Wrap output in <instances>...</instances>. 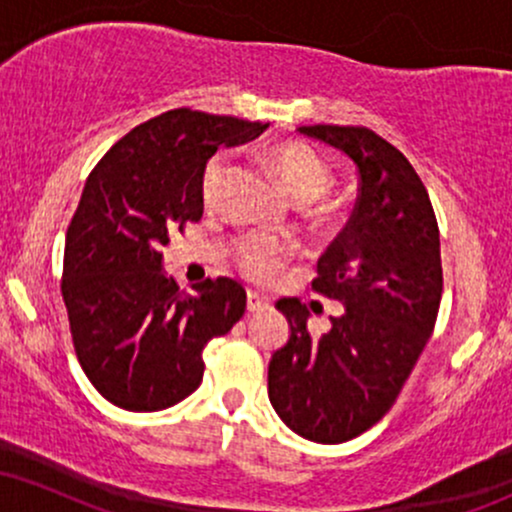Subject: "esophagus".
<instances>
[{
    "mask_svg": "<svg viewBox=\"0 0 512 512\" xmlns=\"http://www.w3.org/2000/svg\"><path fill=\"white\" fill-rule=\"evenodd\" d=\"M267 308H269L267 298L255 291H248V313H260V310H267Z\"/></svg>",
    "mask_w": 512,
    "mask_h": 512,
    "instance_id": "34e87169",
    "label": "esophagus"
}]
</instances>
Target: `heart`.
I'll list each match as a JSON object with an SVG mask.
<instances>
[{
    "label": "heart",
    "instance_id": "b5f03b06",
    "mask_svg": "<svg viewBox=\"0 0 512 512\" xmlns=\"http://www.w3.org/2000/svg\"><path fill=\"white\" fill-rule=\"evenodd\" d=\"M272 161L279 170L286 192L296 204H315L330 195L334 187L332 168L322 161L317 151L305 144H281L272 151ZM233 173V156L216 154L209 158L202 173V197L204 202H216L221 197L228 175ZM289 245L281 240L250 236L238 243V267L240 272L255 281L269 279L276 269L289 260Z\"/></svg>",
    "mask_w": 512,
    "mask_h": 512
}]
</instances>
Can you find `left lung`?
I'll list each match as a JSON object with an SVG mask.
<instances>
[{"instance_id":"8db88e82","label":"left lung","mask_w":512,"mask_h":512,"mask_svg":"<svg viewBox=\"0 0 512 512\" xmlns=\"http://www.w3.org/2000/svg\"><path fill=\"white\" fill-rule=\"evenodd\" d=\"M298 132L344 151L361 182L354 214L313 279V291L344 313L315 339L298 298L276 301L291 337L269 361V402L293 433L334 445L378 424L419 361L443 293L440 233L424 182L373 129Z\"/></svg>"}]
</instances>
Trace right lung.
I'll list each match as a JSON object with an SVG mask.
<instances>
[{"label":"right lung","mask_w":512,"mask_h":512,"mask_svg":"<svg viewBox=\"0 0 512 512\" xmlns=\"http://www.w3.org/2000/svg\"><path fill=\"white\" fill-rule=\"evenodd\" d=\"M262 122L178 108L117 142L88 175L64 240L62 298L76 358L101 395L127 411H161L197 390L209 339L245 313L238 281L180 291L163 245L202 219V173L219 146Z\"/></svg>","instance_id":"add662e5"}]
</instances>
